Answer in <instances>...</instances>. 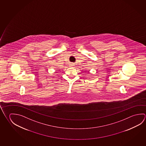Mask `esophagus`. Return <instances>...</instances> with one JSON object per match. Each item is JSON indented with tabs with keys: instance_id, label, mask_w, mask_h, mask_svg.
<instances>
[{
	"instance_id": "obj_1",
	"label": "esophagus",
	"mask_w": 146,
	"mask_h": 146,
	"mask_svg": "<svg viewBox=\"0 0 146 146\" xmlns=\"http://www.w3.org/2000/svg\"><path fill=\"white\" fill-rule=\"evenodd\" d=\"M70 67H73L74 66V64L73 63H71L70 64Z\"/></svg>"
}]
</instances>
